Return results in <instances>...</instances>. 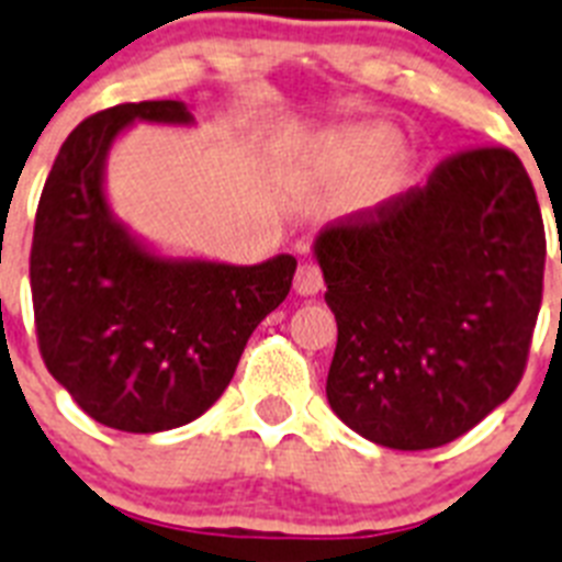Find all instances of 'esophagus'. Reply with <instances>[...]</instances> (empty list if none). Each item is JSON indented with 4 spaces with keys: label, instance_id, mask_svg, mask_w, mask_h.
Segmentation results:
<instances>
[{
    "label": "esophagus",
    "instance_id": "esophagus-1",
    "mask_svg": "<svg viewBox=\"0 0 562 562\" xmlns=\"http://www.w3.org/2000/svg\"><path fill=\"white\" fill-rule=\"evenodd\" d=\"M323 289V273L314 262H303V266L296 268V277H294V291L300 296H314L317 291Z\"/></svg>",
    "mask_w": 562,
    "mask_h": 562
}]
</instances>
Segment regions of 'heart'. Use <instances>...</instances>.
<instances>
[{
	"label": "heart",
	"instance_id": "obj_1",
	"mask_svg": "<svg viewBox=\"0 0 562 562\" xmlns=\"http://www.w3.org/2000/svg\"><path fill=\"white\" fill-rule=\"evenodd\" d=\"M400 150V134L389 125H351L325 136L314 148V182L325 188H346L371 177ZM408 177V162L397 159L385 168L380 193H391Z\"/></svg>",
	"mask_w": 562,
	"mask_h": 562
}]
</instances>
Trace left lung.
Here are the masks:
<instances>
[{
  "label": "left lung",
  "mask_w": 562,
  "mask_h": 562,
  "mask_svg": "<svg viewBox=\"0 0 562 562\" xmlns=\"http://www.w3.org/2000/svg\"><path fill=\"white\" fill-rule=\"evenodd\" d=\"M337 319L328 405L366 440L437 449L520 383L543 300L546 231L506 148L446 159L423 188L314 239Z\"/></svg>",
  "instance_id": "1"
}]
</instances>
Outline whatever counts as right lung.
<instances>
[{"label": "right lung", "mask_w": 562, "mask_h": 562, "mask_svg": "<svg viewBox=\"0 0 562 562\" xmlns=\"http://www.w3.org/2000/svg\"><path fill=\"white\" fill-rule=\"evenodd\" d=\"M136 122L191 128L177 99L108 108L70 131L42 191L31 294L42 360L88 417L157 434L205 414L245 342L289 296L291 254L231 266L159 251L113 214L111 148Z\"/></svg>", "instance_id": "add662e5"}]
</instances>
